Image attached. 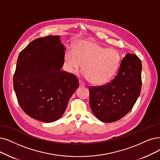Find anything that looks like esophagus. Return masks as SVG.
I'll return each instance as SVG.
<instances>
[{
	"label": "esophagus",
	"instance_id": "obj_1",
	"mask_svg": "<svg viewBox=\"0 0 160 160\" xmlns=\"http://www.w3.org/2000/svg\"><path fill=\"white\" fill-rule=\"evenodd\" d=\"M79 85L81 86V87H84V86H85V84L83 82H82L81 80H79Z\"/></svg>",
	"mask_w": 160,
	"mask_h": 160
}]
</instances>
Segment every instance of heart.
<instances>
[{"mask_svg": "<svg viewBox=\"0 0 160 160\" xmlns=\"http://www.w3.org/2000/svg\"><path fill=\"white\" fill-rule=\"evenodd\" d=\"M64 59L68 71L78 70L82 64L83 75L88 81L94 85H101L110 80L116 73L121 56L116 49L81 41L74 50L71 48L66 50Z\"/></svg>", "mask_w": 160, "mask_h": 160, "instance_id": "b5f03b06", "label": "heart"}]
</instances>
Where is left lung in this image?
Wrapping results in <instances>:
<instances>
[{
  "label": "left lung",
  "instance_id": "8db88e82",
  "mask_svg": "<svg viewBox=\"0 0 160 160\" xmlns=\"http://www.w3.org/2000/svg\"><path fill=\"white\" fill-rule=\"evenodd\" d=\"M142 63L134 54H126L115 78L107 84L90 87V106L99 120L112 123L124 117L135 105L142 86Z\"/></svg>",
  "mask_w": 160,
  "mask_h": 160
}]
</instances>
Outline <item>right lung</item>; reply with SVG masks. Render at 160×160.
<instances>
[{
    "mask_svg": "<svg viewBox=\"0 0 160 160\" xmlns=\"http://www.w3.org/2000/svg\"><path fill=\"white\" fill-rule=\"evenodd\" d=\"M64 54L57 35L38 38L19 54L14 88L19 104L31 118L45 123L59 119L79 87L75 75L61 70Z\"/></svg>",
    "mask_w": 160,
    "mask_h": 160,
    "instance_id": "1",
    "label": "right lung"
}]
</instances>
